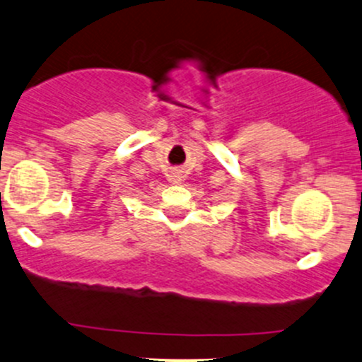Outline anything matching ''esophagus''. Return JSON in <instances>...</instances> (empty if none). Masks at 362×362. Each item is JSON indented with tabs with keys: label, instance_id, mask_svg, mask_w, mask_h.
<instances>
[{
	"label": "esophagus",
	"instance_id": "esophagus-1",
	"mask_svg": "<svg viewBox=\"0 0 362 362\" xmlns=\"http://www.w3.org/2000/svg\"><path fill=\"white\" fill-rule=\"evenodd\" d=\"M173 181H174V182H180V181H181L180 173H174V174H173Z\"/></svg>",
	"mask_w": 362,
	"mask_h": 362
}]
</instances>
